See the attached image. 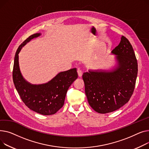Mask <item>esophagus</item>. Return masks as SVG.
I'll list each match as a JSON object with an SVG mask.
<instances>
[{"instance_id":"1","label":"esophagus","mask_w":149,"mask_h":149,"mask_svg":"<svg viewBox=\"0 0 149 149\" xmlns=\"http://www.w3.org/2000/svg\"><path fill=\"white\" fill-rule=\"evenodd\" d=\"M77 72V74H78V76H79V77H81V76H82V72L81 70L78 69Z\"/></svg>"}]
</instances>
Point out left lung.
<instances>
[{"label":"left lung","instance_id":"obj_1","mask_svg":"<svg viewBox=\"0 0 149 149\" xmlns=\"http://www.w3.org/2000/svg\"><path fill=\"white\" fill-rule=\"evenodd\" d=\"M116 64L111 70H89L82 79L90 107L100 113L116 111L128 102L135 88L138 64L132 45L122 36L111 52Z\"/></svg>","mask_w":149,"mask_h":149}]
</instances>
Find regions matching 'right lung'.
<instances>
[{"mask_svg": "<svg viewBox=\"0 0 149 149\" xmlns=\"http://www.w3.org/2000/svg\"><path fill=\"white\" fill-rule=\"evenodd\" d=\"M41 33L32 35L17 49L14 58L13 72V82L20 97L30 109L45 116L55 113L64 105L67 90L77 78L76 68L60 72L48 82L32 84L23 77L19 67V54L22 47Z\"/></svg>", "mask_w": 149, "mask_h": 149, "instance_id": "obj_1", "label": "right lung"}]
</instances>
